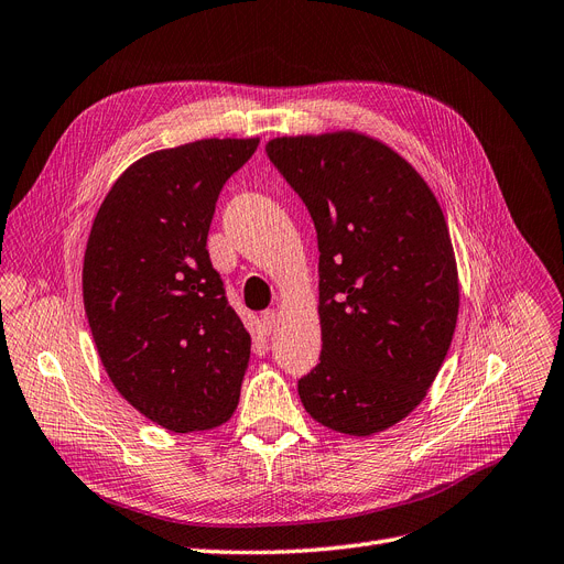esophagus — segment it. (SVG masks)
I'll use <instances>...</instances> for the list:
<instances>
[{
    "label": "esophagus",
    "mask_w": 564,
    "mask_h": 564,
    "mask_svg": "<svg viewBox=\"0 0 564 564\" xmlns=\"http://www.w3.org/2000/svg\"><path fill=\"white\" fill-rule=\"evenodd\" d=\"M261 324H263L265 333L273 330L275 324H278V312H275V310H263V312H261Z\"/></svg>",
    "instance_id": "esophagus-1"
}]
</instances>
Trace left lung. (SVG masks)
<instances>
[{"mask_svg":"<svg viewBox=\"0 0 564 564\" xmlns=\"http://www.w3.org/2000/svg\"><path fill=\"white\" fill-rule=\"evenodd\" d=\"M268 160L317 229L322 356L299 379L307 414L368 437L425 398L458 319V270L425 180L356 131L282 137Z\"/></svg>","mask_w":564,"mask_h":564,"instance_id":"left-lung-1","label":"left lung"}]
</instances>
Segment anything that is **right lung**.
I'll use <instances>...</instances> for the list:
<instances>
[{
  "mask_svg": "<svg viewBox=\"0 0 564 564\" xmlns=\"http://www.w3.org/2000/svg\"><path fill=\"white\" fill-rule=\"evenodd\" d=\"M259 139H206L131 164L95 217L83 303L120 395L173 433L229 421L250 333L208 254L215 204Z\"/></svg>",
  "mask_w": 564,
  "mask_h": 564,
  "instance_id": "obj_1",
  "label": "right lung"
}]
</instances>
